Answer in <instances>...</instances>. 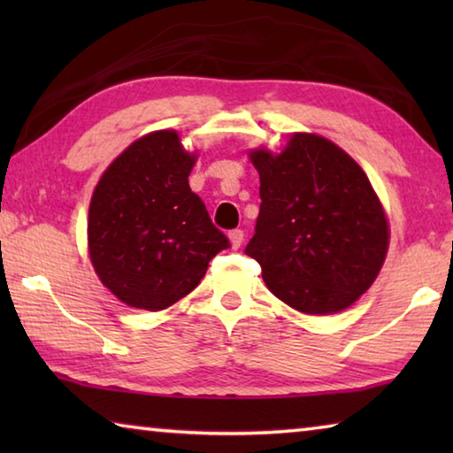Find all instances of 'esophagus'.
Returning <instances> with one entry per match:
<instances>
[{"mask_svg":"<svg viewBox=\"0 0 453 453\" xmlns=\"http://www.w3.org/2000/svg\"><path fill=\"white\" fill-rule=\"evenodd\" d=\"M229 235V242H232V248L237 250L243 242V229H232V232L227 234Z\"/></svg>","mask_w":453,"mask_h":453,"instance_id":"esophagus-1","label":"esophagus"}]
</instances>
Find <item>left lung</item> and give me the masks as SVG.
<instances>
[{"label": "left lung", "mask_w": 453, "mask_h": 453, "mask_svg": "<svg viewBox=\"0 0 453 453\" xmlns=\"http://www.w3.org/2000/svg\"><path fill=\"white\" fill-rule=\"evenodd\" d=\"M259 216L245 254L265 286L311 316L346 310L386 259L388 221L354 159L319 135L296 134L278 156L251 153Z\"/></svg>", "instance_id": "1"}]
</instances>
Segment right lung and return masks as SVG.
<instances>
[{
  "label": "right lung",
  "mask_w": 453,
  "mask_h": 453,
  "mask_svg": "<svg viewBox=\"0 0 453 453\" xmlns=\"http://www.w3.org/2000/svg\"><path fill=\"white\" fill-rule=\"evenodd\" d=\"M194 156L175 132H153L107 167L89 203V256L104 286L140 310H165L197 288L229 248L189 189Z\"/></svg>",
  "instance_id": "add662e5"
}]
</instances>
